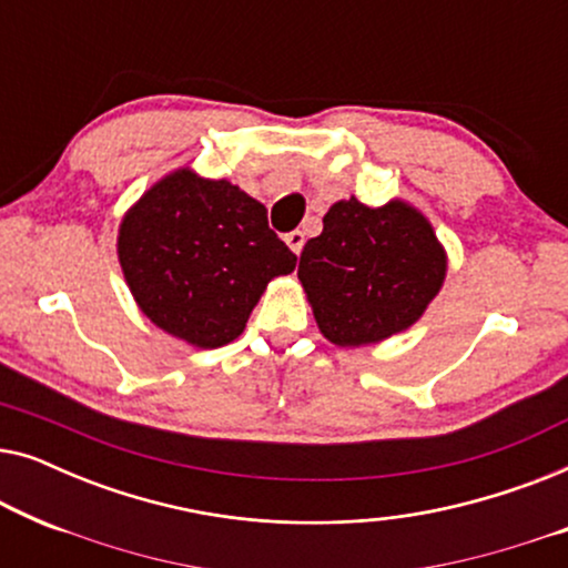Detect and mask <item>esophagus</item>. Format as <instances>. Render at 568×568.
<instances>
[{
    "label": "esophagus",
    "instance_id": "obj_1",
    "mask_svg": "<svg viewBox=\"0 0 568 568\" xmlns=\"http://www.w3.org/2000/svg\"><path fill=\"white\" fill-rule=\"evenodd\" d=\"M284 240H286V245L292 247V253H294V255H300V253H302V247H305V235H302L300 230L290 232V235H286Z\"/></svg>",
    "mask_w": 568,
    "mask_h": 568
}]
</instances>
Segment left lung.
I'll list each match as a JSON object with an SVG mask.
<instances>
[{
	"label": "left lung",
	"mask_w": 568,
	"mask_h": 568,
	"mask_svg": "<svg viewBox=\"0 0 568 568\" xmlns=\"http://www.w3.org/2000/svg\"><path fill=\"white\" fill-rule=\"evenodd\" d=\"M447 255L432 224L406 201H336L307 240L297 276L317 328L336 346H364L414 325L437 297Z\"/></svg>",
	"instance_id": "1"
}]
</instances>
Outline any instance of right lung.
Masks as SVG:
<instances>
[{
  "label": "right lung",
  "mask_w": 568,
  "mask_h": 568,
  "mask_svg": "<svg viewBox=\"0 0 568 568\" xmlns=\"http://www.w3.org/2000/svg\"><path fill=\"white\" fill-rule=\"evenodd\" d=\"M119 261L139 310L196 348L235 341L271 278L297 266L261 201L189 168L162 178L129 209Z\"/></svg>",
  "instance_id": "add662e5"
}]
</instances>
